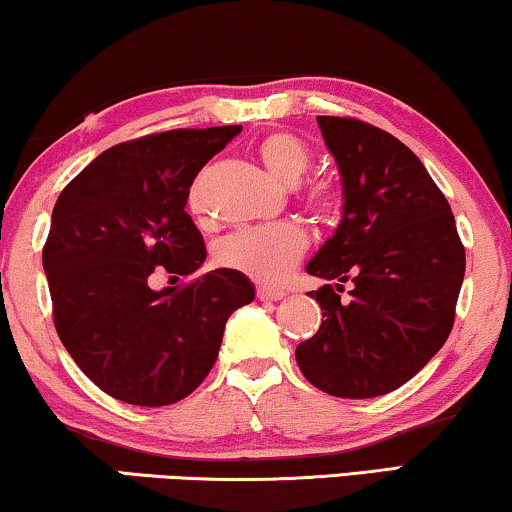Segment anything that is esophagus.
<instances>
[{
	"instance_id": "34e87169",
	"label": "esophagus",
	"mask_w": 512,
	"mask_h": 512,
	"mask_svg": "<svg viewBox=\"0 0 512 512\" xmlns=\"http://www.w3.org/2000/svg\"><path fill=\"white\" fill-rule=\"evenodd\" d=\"M256 296H258V300H263V303H277V300H282L286 293L277 291V289H265V286H258Z\"/></svg>"
}]
</instances>
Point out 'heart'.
<instances>
[{
  "label": "heart",
  "instance_id": "heart-1",
  "mask_svg": "<svg viewBox=\"0 0 512 512\" xmlns=\"http://www.w3.org/2000/svg\"><path fill=\"white\" fill-rule=\"evenodd\" d=\"M258 158L270 174L284 184H296L310 167L312 153L303 139L291 132H270L258 142ZM307 207L328 214L338 207V191L326 181H314L305 188ZM193 212H202L200 195L193 188ZM307 249V235L298 223L282 221L272 226H249L230 233L216 244V261L223 268L237 270L261 284H279L289 275Z\"/></svg>",
  "mask_w": 512,
  "mask_h": 512
}]
</instances>
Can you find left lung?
Returning a JSON list of instances; mask_svg holds the SVG:
<instances>
[{
	"mask_svg": "<svg viewBox=\"0 0 512 512\" xmlns=\"http://www.w3.org/2000/svg\"><path fill=\"white\" fill-rule=\"evenodd\" d=\"M342 181V219L307 272L319 331L296 347L307 382L338 398L403 387L445 345L466 251L450 202L415 153L359 118L317 116ZM353 282L347 301L341 286Z\"/></svg>",
	"mask_w": 512,
	"mask_h": 512,
	"instance_id": "1",
	"label": "left lung"
}]
</instances>
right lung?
Wrapping results in <instances>:
<instances>
[{"label": "right lung", "instance_id": "right-lung-1", "mask_svg": "<svg viewBox=\"0 0 512 512\" xmlns=\"http://www.w3.org/2000/svg\"><path fill=\"white\" fill-rule=\"evenodd\" d=\"M240 130H167L116 144L55 202L41 254L55 331L76 366L118 401L158 408L198 389L228 317L256 296L230 268L151 289L156 272L191 277L205 263L186 200L198 172Z\"/></svg>", "mask_w": 512, "mask_h": 512}]
</instances>
